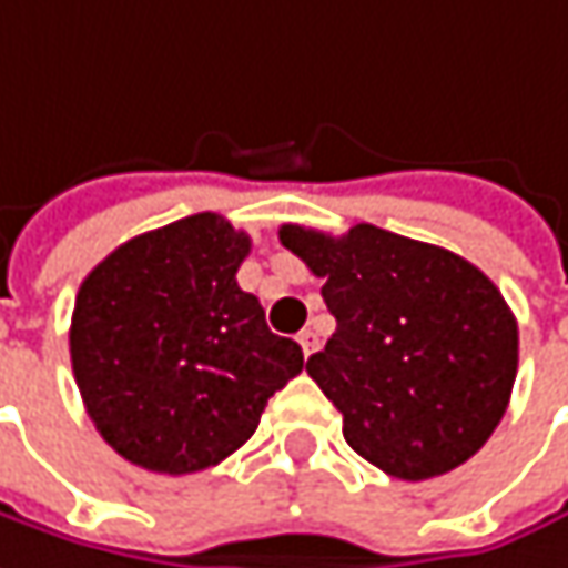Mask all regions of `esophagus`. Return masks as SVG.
I'll return each instance as SVG.
<instances>
[{
  "label": "esophagus",
  "mask_w": 568,
  "mask_h": 568,
  "mask_svg": "<svg viewBox=\"0 0 568 568\" xmlns=\"http://www.w3.org/2000/svg\"><path fill=\"white\" fill-rule=\"evenodd\" d=\"M298 344H302V354H305V357H312V354H315V347H318V335L305 328V332H298Z\"/></svg>",
  "instance_id": "34e87169"
}]
</instances>
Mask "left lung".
Listing matches in <instances>:
<instances>
[{
	"label": "left lung",
	"instance_id": "1",
	"mask_svg": "<svg viewBox=\"0 0 568 568\" xmlns=\"http://www.w3.org/2000/svg\"><path fill=\"white\" fill-rule=\"evenodd\" d=\"M337 328L305 371L344 416L347 445L399 481L468 462L507 413L517 318L452 250L374 224L341 236L283 224Z\"/></svg>",
	"mask_w": 568,
	"mask_h": 568
}]
</instances>
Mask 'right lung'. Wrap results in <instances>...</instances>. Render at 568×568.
<instances>
[{
    "instance_id": "right-lung-1",
    "label": "right lung",
    "mask_w": 568,
    "mask_h": 568,
    "mask_svg": "<svg viewBox=\"0 0 568 568\" xmlns=\"http://www.w3.org/2000/svg\"><path fill=\"white\" fill-rule=\"evenodd\" d=\"M246 253L250 236L204 211L132 236L80 283L74 381L97 433L132 465L191 475L224 462L302 374V347L236 285Z\"/></svg>"
}]
</instances>
